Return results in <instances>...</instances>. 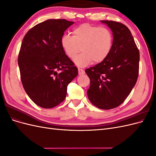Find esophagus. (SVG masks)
Here are the masks:
<instances>
[{
  "mask_svg": "<svg viewBox=\"0 0 156 156\" xmlns=\"http://www.w3.org/2000/svg\"><path fill=\"white\" fill-rule=\"evenodd\" d=\"M78 72H79V75H83L84 73V71L83 69L78 68Z\"/></svg>",
  "mask_w": 156,
  "mask_h": 156,
  "instance_id": "34e87169",
  "label": "esophagus"
}]
</instances>
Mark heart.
I'll return each mask as SVG.
<instances>
[{
  "mask_svg": "<svg viewBox=\"0 0 156 156\" xmlns=\"http://www.w3.org/2000/svg\"><path fill=\"white\" fill-rule=\"evenodd\" d=\"M61 46L66 54L73 59L81 50L83 53L74 60L80 67L92 62L98 64L109 55L113 44V36L109 29L88 23H83L73 30V36L65 34L60 40Z\"/></svg>",
  "mask_w": 156,
  "mask_h": 156,
  "instance_id": "heart-1",
  "label": "heart"
}]
</instances>
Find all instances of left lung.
<instances>
[{"instance_id":"obj_1","label":"left lung","mask_w":156,"mask_h":156,"mask_svg":"<svg viewBox=\"0 0 156 156\" xmlns=\"http://www.w3.org/2000/svg\"><path fill=\"white\" fill-rule=\"evenodd\" d=\"M112 32L113 44L108 57L85 70L90 80L89 100L101 109L117 107L135 85L139 75V51L126 25L113 21H101Z\"/></svg>"}]
</instances>
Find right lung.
Returning <instances> with one entry per match:
<instances>
[{
	"mask_svg": "<svg viewBox=\"0 0 156 156\" xmlns=\"http://www.w3.org/2000/svg\"><path fill=\"white\" fill-rule=\"evenodd\" d=\"M73 23L48 20L32 28L23 40L18 56L21 82L27 95L41 107L53 108L62 102L68 85L78 75L60 44Z\"/></svg>",
	"mask_w": 156,
	"mask_h": 156,
	"instance_id": "1",
	"label": "right lung"
}]
</instances>
